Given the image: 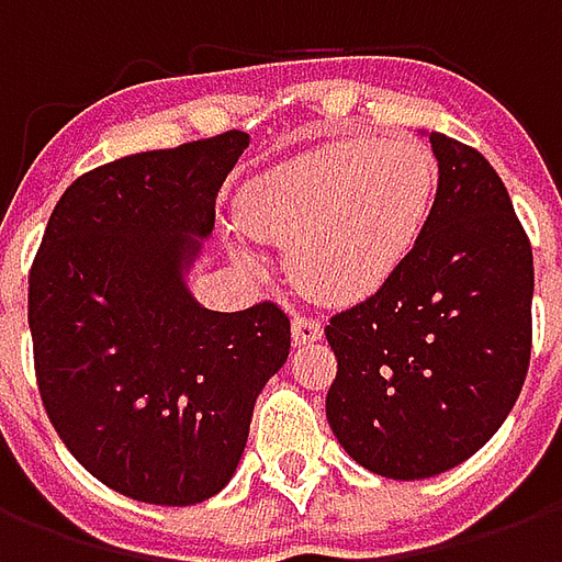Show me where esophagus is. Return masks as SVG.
Segmentation results:
<instances>
[{"instance_id": "34e87169", "label": "esophagus", "mask_w": 562, "mask_h": 562, "mask_svg": "<svg viewBox=\"0 0 562 562\" xmlns=\"http://www.w3.org/2000/svg\"><path fill=\"white\" fill-rule=\"evenodd\" d=\"M322 322L313 316H304V313H297L292 318V340L294 346H304V342H313V340H322Z\"/></svg>"}]
</instances>
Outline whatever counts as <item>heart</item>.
Returning <instances> with one entry per match:
<instances>
[{
	"label": "heart",
	"mask_w": 562,
	"mask_h": 562,
	"mask_svg": "<svg viewBox=\"0 0 562 562\" xmlns=\"http://www.w3.org/2000/svg\"><path fill=\"white\" fill-rule=\"evenodd\" d=\"M436 189L430 149L413 138L334 140L258 173L237 216L289 246L292 280L328 304L379 292L418 240Z\"/></svg>",
	"instance_id": "b5f03b06"
}]
</instances>
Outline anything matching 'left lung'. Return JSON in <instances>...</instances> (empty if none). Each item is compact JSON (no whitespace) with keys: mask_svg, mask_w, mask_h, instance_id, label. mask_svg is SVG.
<instances>
[{"mask_svg":"<svg viewBox=\"0 0 562 562\" xmlns=\"http://www.w3.org/2000/svg\"><path fill=\"white\" fill-rule=\"evenodd\" d=\"M434 207L391 280L325 328L337 442L385 479L472 458L518 401L532 346V249L479 149L430 132Z\"/></svg>","mask_w":562,"mask_h":562,"instance_id":"8db88e82","label":"left lung"}]
</instances>
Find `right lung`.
<instances>
[{
    "label": "right lung",
    "mask_w": 562,
    "mask_h": 562,
    "mask_svg": "<svg viewBox=\"0 0 562 562\" xmlns=\"http://www.w3.org/2000/svg\"><path fill=\"white\" fill-rule=\"evenodd\" d=\"M246 132L108 161L68 186L30 270L44 409L87 472L153 506L232 482L261 389L285 364L280 306L216 313L186 273Z\"/></svg>",
    "instance_id": "right-lung-1"
}]
</instances>
